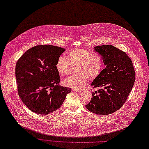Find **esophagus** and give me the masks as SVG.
<instances>
[{"mask_svg":"<svg viewBox=\"0 0 149 149\" xmlns=\"http://www.w3.org/2000/svg\"><path fill=\"white\" fill-rule=\"evenodd\" d=\"M73 91L78 92V93H81L83 91V90H78V89H73Z\"/></svg>","mask_w":149,"mask_h":149,"instance_id":"1","label":"esophagus"}]
</instances>
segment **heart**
I'll return each instance as SVG.
<instances>
[{
	"mask_svg": "<svg viewBox=\"0 0 149 149\" xmlns=\"http://www.w3.org/2000/svg\"><path fill=\"white\" fill-rule=\"evenodd\" d=\"M67 58L59 56L55 65L58 72L62 76L68 75L72 67H77V75L62 81V84L65 87L74 89L82 88L86 85L87 79H95L103 69L104 62L102 57L86 49H75L68 53Z\"/></svg>",
	"mask_w": 149,
	"mask_h": 149,
	"instance_id": "b5f03b06",
	"label": "heart"
}]
</instances>
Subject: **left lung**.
<instances>
[{
    "label": "left lung",
    "instance_id": "left-lung-1",
    "mask_svg": "<svg viewBox=\"0 0 149 149\" xmlns=\"http://www.w3.org/2000/svg\"><path fill=\"white\" fill-rule=\"evenodd\" d=\"M102 56L106 66L91 86L99 87L93 92V98L86 105L87 109L96 114L109 115L123 106L136 79L132 61L126 53L112 45L94 47Z\"/></svg>",
    "mask_w": 149,
    "mask_h": 149
}]
</instances>
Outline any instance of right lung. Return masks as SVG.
Here are the masks:
<instances>
[{
  "mask_svg": "<svg viewBox=\"0 0 149 149\" xmlns=\"http://www.w3.org/2000/svg\"><path fill=\"white\" fill-rule=\"evenodd\" d=\"M65 49L38 45L25 52L18 60L15 76L19 97L29 109L38 115L58 109L71 89L59 86L55 65Z\"/></svg>",
  "mask_w": 149,
  "mask_h": 149,
  "instance_id": "add662e5",
  "label": "right lung"
}]
</instances>
